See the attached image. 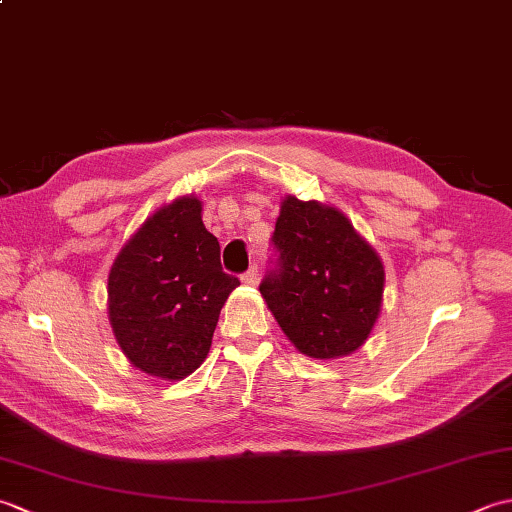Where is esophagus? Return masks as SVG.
Returning <instances> with one entry per match:
<instances>
[{"label":"esophagus","mask_w":512,"mask_h":512,"mask_svg":"<svg viewBox=\"0 0 512 512\" xmlns=\"http://www.w3.org/2000/svg\"><path fill=\"white\" fill-rule=\"evenodd\" d=\"M257 281H259V270H257V266H250L246 273L242 275V284L257 286Z\"/></svg>","instance_id":"34e87169"}]
</instances>
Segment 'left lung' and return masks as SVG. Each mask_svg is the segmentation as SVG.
Returning <instances> with one entry per match:
<instances>
[{
	"mask_svg": "<svg viewBox=\"0 0 512 512\" xmlns=\"http://www.w3.org/2000/svg\"><path fill=\"white\" fill-rule=\"evenodd\" d=\"M279 266L259 286L279 328L319 361L356 352L380 317L385 266L345 213L295 195L281 200Z\"/></svg>",
	"mask_w": 512,
	"mask_h": 512,
	"instance_id": "obj_1",
	"label": "left lung"
}]
</instances>
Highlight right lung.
I'll return each mask as SVG.
<instances>
[{
  "label": "right lung",
  "instance_id": "1",
  "mask_svg": "<svg viewBox=\"0 0 512 512\" xmlns=\"http://www.w3.org/2000/svg\"><path fill=\"white\" fill-rule=\"evenodd\" d=\"M239 279L220 264L198 195L160 206L118 250L107 277V314L127 361L162 380L187 378L211 350Z\"/></svg>",
  "mask_w": 512,
  "mask_h": 512
}]
</instances>
